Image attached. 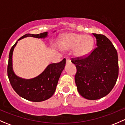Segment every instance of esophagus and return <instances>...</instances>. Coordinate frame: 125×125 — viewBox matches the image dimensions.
I'll use <instances>...</instances> for the list:
<instances>
[{
    "label": "esophagus",
    "mask_w": 125,
    "mask_h": 125,
    "mask_svg": "<svg viewBox=\"0 0 125 125\" xmlns=\"http://www.w3.org/2000/svg\"><path fill=\"white\" fill-rule=\"evenodd\" d=\"M66 63H70L71 62V60L69 58H66Z\"/></svg>",
    "instance_id": "34e87169"
}]
</instances>
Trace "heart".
<instances>
[{"mask_svg": "<svg viewBox=\"0 0 125 125\" xmlns=\"http://www.w3.org/2000/svg\"><path fill=\"white\" fill-rule=\"evenodd\" d=\"M94 46L93 37L88 35L68 33L61 37V48L63 50L74 49V54L83 58L89 54Z\"/></svg>", "mask_w": 125, "mask_h": 125, "instance_id": "b5f03b06", "label": "heart"}]
</instances>
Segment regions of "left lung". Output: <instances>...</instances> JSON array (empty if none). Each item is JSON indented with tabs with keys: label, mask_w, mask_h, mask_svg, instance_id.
<instances>
[{
	"label": "left lung",
	"mask_w": 125,
	"mask_h": 125,
	"mask_svg": "<svg viewBox=\"0 0 125 125\" xmlns=\"http://www.w3.org/2000/svg\"><path fill=\"white\" fill-rule=\"evenodd\" d=\"M97 47L88 57L73 59L77 73L75 82L79 94L88 100L108 95L118 75V55L111 42L102 34L93 33Z\"/></svg>",
	"instance_id": "obj_1"
}]
</instances>
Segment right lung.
Returning a JSON list of instances; mask_svg holds the SVG:
<instances>
[{
    "label": "right lung",
    "instance_id": "obj_1",
    "mask_svg": "<svg viewBox=\"0 0 125 125\" xmlns=\"http://www.w3.org/2000/svg\"><path fill=\"white\" fill-rule=\"evenodd\" d=\"M26 37L45 39L48 37V32L39 34H26L16 42L9 54L8 77L14 90L21 97L31 102H42L50 99L55 93L62 72L65 68L66 59H63L57 63L50 64L41 74L32 79H26L17 76L12 68V54L19 40Z\"/></svg>",
    "mask_w": 125,
    "mask_h": 125
}]
</instances>
